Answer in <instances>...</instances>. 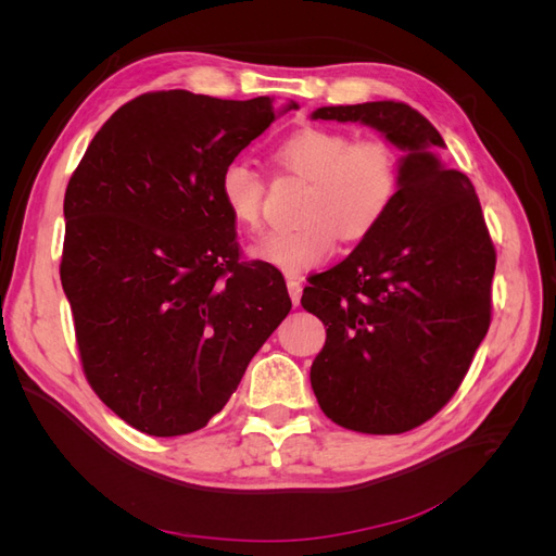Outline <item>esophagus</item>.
<instances>
[{
	"label": "esophagus",
	"instance_id": "1",
	"mask_svg": "<svg viewBox=\"0 0 556 556\" xmlns=\"http://www.w3.org/2000/svg\"><path fill=\"white\" fill-rule=\"evenodd\" d=\"M288 292H290V296H292V304H294V306H299L301 292H304V285H301V280H299V278L288 276Z\"/></svg>",
	"mask_w": 556,
	"mask_h": 556
}]
</instances>
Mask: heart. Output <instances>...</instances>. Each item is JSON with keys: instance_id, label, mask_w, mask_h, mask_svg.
Here are the masks:
<instances>
[{"instance_id": "1", "label": "heart", "mask_w": 556, "mask_h": 556, "mask_svg": "<svg viewBox=\"0 0 556 556\" xmlns=\"http://www.w3.org/2000/svg\"><path fill=\"white\" fill-rule=\"evenodd\" d=\"M276 160L308 180L299 211L301 225L264 233L252 245V255L290 274L327 262L336 239L359 243L371 237L401 185L396 150L380 137L352 139L341 129L301 127L278 143ZM217 190L233 223L260 229L264 180L250 164L229 162Z\"/></svg>"}]
</instances>
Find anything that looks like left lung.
Listing matches in <instances>:
<instances>
[{"label":"left lung","instance_id":"8db88e82","mask_svg":"<svg viewBox=\"0 0 556 556\" xmlns=\"http://www.w3.org/2000/svg\"><path fill=\"white\" fill-rule=\"evenodd\" d=\"M313 117L371 125L408 153L380 227L301 296L327 329L311 366L323 413L359 433H406L468 374L492 323L496 250L473 182L435 157L445 141L422 113L384 99Z\"/></svg>","mask_w":556,"mask_h":556}]
</instances>
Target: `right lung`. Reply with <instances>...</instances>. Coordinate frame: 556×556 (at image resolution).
Masks as SVG:
<instances>
[{
	"label": "right lung",
	"mask_w": 556,
	"mask_h": 556,
	"mask_svg": "<svg viewBox=\"0 0 556 556\" xmlns=\"http://www.w3.org/2000/svg\"><path fill=\"white\" fill-rule=\"evenodd\" d=\"M274 121V97L146 92L94 134L66 185L60 278L83 374L148 435L206 427L292 308L278 268L243 260L217 190Z\"/></svg>",
	"instance_id": "1"
}]
</instances>
